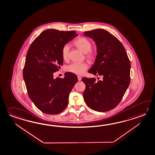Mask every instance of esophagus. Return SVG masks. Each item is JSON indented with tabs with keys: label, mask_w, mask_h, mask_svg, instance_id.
I'll return each mask as SVG.
<instances>
[{
	"label": "esophagus",
	"mask_w": 155,
	"mask_h": 155,
	"mask_svg": "<svg viewBox=\"0 0 155 155\" xmlns=\"http://www.w3.org/2000/svg\"><path fill=\"white\" fill-rule=\"evenodd\" d=\"M81 79H82L81 77H80V76H78V81H81Z\"/></svg>",
	"instance_id": "1"
}]
</instances>
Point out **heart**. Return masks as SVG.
I'll list each match as a JSON object with an SVG mask.
<instances>
[{"mask_svg":"<svg viewBox=\"0 0 155 155\" xmlns=\"http://www.w3.org/2000/svg\"><path fill=\"white\" fill-rule=\"evenodd\" d=\"M73 44L77 48L79 49L81 51L85 53L86 58L90 61H92L95 58L96 55V52L92 49V43L88 38L84 37H80L77 38ZM62 57L64 61H67L69 58V47L68 45H65L62 47ZM88 68V65L86 63L76 64L73 63L66 67V71L67 72L75 74L76 75L81 76L83 74Z\"/></svg>","mask_w":155,"mask_h":155,"instance_id":"b5f03b06","label":"heart"}]
</instances>
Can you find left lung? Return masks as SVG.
I'll return each mask as SVG.
<instances>
[{
	"label": "left lung",
	"mask_w": 155,
	"mask_h": 155,
	"mask_svg": "<svg viewBox=\"0 0 155 155\" xmlns=\"http://www.w3.org/2000/svg\"><path fill=\"white\" fill-rule=\"evenodd\" d=\"M84 35L93 39L97 45L96 58L88 72L103 78L96 81L94 78H83L86 85L83 98L92 110L107 112L120 103L129 86L130 61L124 45L107 31L96 29L85 31Z\"/></svg>",
	"instance_id": "obj_1"
}]
</instances>
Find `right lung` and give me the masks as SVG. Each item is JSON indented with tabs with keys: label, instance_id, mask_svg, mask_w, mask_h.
I'll use <instances>...</instances> for the list:
<instances>
[{
	"label": "right lung",
	"instance_id": "1",
	"mask_svg": "<svg viewBox=\"0 0 155 155\" xmlns=\"http://www.w3.org/2000/svg\"><path fill=\"white\" fill-rule=\"evenodd\" d=\"M76 36L73 31L47 29L35 39L28 51L23 78L29 98L45 114H56L63 111L78 81L77 76L70 72L65 73L63 78L53 77L63 63L62 47Z\"/></svg>",
	"mask_w": 155,
	"mask_h": 155
}]
</instances>
